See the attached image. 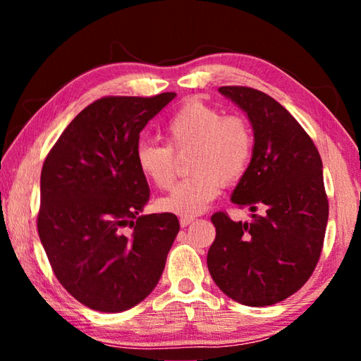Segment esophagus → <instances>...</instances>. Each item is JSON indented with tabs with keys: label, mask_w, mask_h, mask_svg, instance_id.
Instances as JSON below:
<instances>
[{
	"label": "esophagus",
	"mask_w": 361,
	"mask_h": 361,
	"mask_svg": "<svg viewBox=\"0 0 361 361\" xmlns=\"http://www.w3.org/2000/svg\"><path fill=\"white\" fill-rule=\"evenodd\" d=\"M191 223H194V218H191V216H181L180 218L181 228H186V226H189Z\"/></svg>",
	"instance_id": "1"
}]
</instances>
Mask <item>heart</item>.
Segmentation results:
<instances>
[{
	"label": "heart",
	"mask_w": 361,
	"mask_h": 361,
	"mask_svg": "<svg viewBox=\"0 0 361 361\" xmlns=\"http://www.w3.org/2000/svg\"><path fill=\"white\" fill-rule=\"evenodd\" d=\"M169 146L142 142L135 162L146 180L167 189L175 180V152L191 151L188 170L159 209L181 216H195L209 207L224 185L239 181L253 156V132L240 116H224L202 100L191 99L176 109L166 126Z\"/></svg>",
	"instance_id": "b5f03b06"
}]
</instances>
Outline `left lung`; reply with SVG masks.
Instances as JSON below:
<instances>
[{"mask_svg":"<svg viewBox=\"0 0 361 361\" xmlns=\"http://www.w3.org/2000/svg\"><path fill=\"white\" fill-rule=\"evenodd\" d=\"M218 90L248 116L253 129L252 162L231 195L252 219L232 221L223 212L212 216L216 237L207 266L224 295L264 307L296 293L319 262L328 223L322 159L272 97L242 85Z\"/></svg>","mask_w":361,"mask_h":361,"instance_id":"left-lung-1","label":"left lung"}]
</instances>
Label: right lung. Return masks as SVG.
<instances>
[{"label": "right lung", "instance_id": "obj_1", "mask_svg": "<svg viewBox=\"0 0 361 361\" xmlns=\"http://www.w3.org/2000/svg\"><path fill=\"white\" fill-rule=\"evenodd\" d=\"M175 97H103L42 166L41 243L63 288L99 312H124L154 290L180 231L173 213L138 216L149 186L135 162L140 132Z\"/></svg>", "mask_w": 361, "mask_h": 361}]
</instances>
